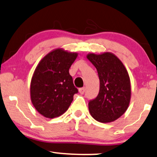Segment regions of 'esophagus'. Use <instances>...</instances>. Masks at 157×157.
<instances>
[{
  "instance_id": "obj_1",
  "label": "esophagus",
  "mask_w": 157,
  "mask_h": 157,
  "mask_svg": "<svg viewBox=\"0 0 157 157\" xmlns=\"http://www.w3.org/2000/svg\"><path fill=\"white\" fill-rule=\"evenodd\" d=\"M85 90H86V88H79V93H80V94H83L85 93Z\"/></svg>"
}]
</instances>
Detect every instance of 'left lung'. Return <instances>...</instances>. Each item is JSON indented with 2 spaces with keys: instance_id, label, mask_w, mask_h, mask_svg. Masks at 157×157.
Returning <instances> with one entry per match:
<instances>
[{
  "instance_id": "obj_1",
  "label": "left lung",
  "mask_w": 157,
  "mask_h": 157,
  "mask_svg": "<svg viewBox=\"0 0 157 157\" xmlns=\"http://www.w3.org/2000/svg\"><path fill=\"white\" fill-rule=\"evenodd\" d=\"M86 57L97 69L100 82L99 94L88 103L89 112L99 122L114 121L126 112L130 102L131 84L128 71L112 52L89 53Z\"/></svg>"
}]
</instances>
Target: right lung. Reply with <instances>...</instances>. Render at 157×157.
Returning <instances> with one entry per match:
<instances>
[{
	"label": "right lung",
	"mask_w": 157,
	"mask_h": 157,
	"mask_svg": "<svg viewBox=\"0 0 157 157\" xmlns=\"http://www.w3.org/2000/svg\"><path fill=\"white\" fill-rule=\"evenodd\" d=\"M78 56L77 52L57 48L40 60L31 78V102L45 118H53L67 110L78 90L69 70Z\"/></svg>",
	"instance_id": "add662e5"
}]
</instances>
